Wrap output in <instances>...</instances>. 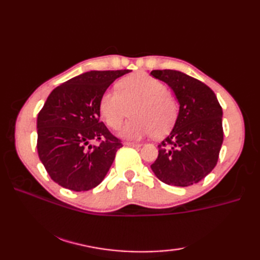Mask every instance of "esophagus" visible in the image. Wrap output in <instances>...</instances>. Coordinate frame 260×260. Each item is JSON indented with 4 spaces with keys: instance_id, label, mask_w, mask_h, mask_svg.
Returning <instances> with one entry per match:
<instances>
[{
    "instance_id": "1",
    "label": "esophagus",
    "mask_w": 260,
    "mask_h": 260,
    "mask_svg": "<svg viewBox=\"0 0 260 260\" xmlns=\"http://www.w3.org/2000/svg\"><path fill=\"white\" fill-rule=\"evenodd\" d=\"M125 145L131 146V147H141L142 146L141 143H133V142H126Z\"/></svg>"
}]
</instances>
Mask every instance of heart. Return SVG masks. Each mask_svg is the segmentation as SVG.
<instances>
[{
    "label": "heart",
    "instance_id": "1",
    "mask_svg": "<svg viewBox=\"0 0 260 260\" xmlns=\"http://www.w3.org/2000/svg\"><path fill=\"white\" fill-rule=\"evenodd\" d=\"M117 91L106 90L99 99V112L108 127L117 129L131 110L129 120L120 129L127 140H141L154 134L167 135L178 118L179 106L168 87L154 77L139 73L120 79Z\"/></svg>",
    "mask_w": 260,
    "mask_h": 260
}]
</instances>
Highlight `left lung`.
Listing matches in <instances>:
<instances>
[{
	"label": "left lung",
	"mask_w": 260,
	"mask_h": 260,
	"mask_svg": "<svg viewBox=\"0 0 260 260\" xmlns=\"http://www.w3.org/2000/svg\"><path fill=\"white\" fill-rule=\"evenodd\" d=\"M154 78L172 88L180 104L173 129L158 147L151 169L164 183L189 186L217 165L223 142L222 108L202 81L178 70H152Z\"/></svg>",
	"instance_id": "8db88e82"
}]
</instances>
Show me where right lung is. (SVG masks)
Here are the masks:
<instances>
[{
	"mask_svg": "<svg viewBox=\"0 0 260 260\" xmlns=\"http://www.w3.org/2000/svg\"><path fill=\"white\" fill-rule=\"evenodd\" d=\"M131 70L88 71L51 91L38 114V154L50 178L71 191H88L106 176L123 146L101 118L99 99ZM91 140L100 142L91 146Z\"/></svg>",
	"mask_w": 260,
	"mask_h": 260,
	"instance_id": "right-lung-1",
	"label": "right lung"
}]
</instances>
